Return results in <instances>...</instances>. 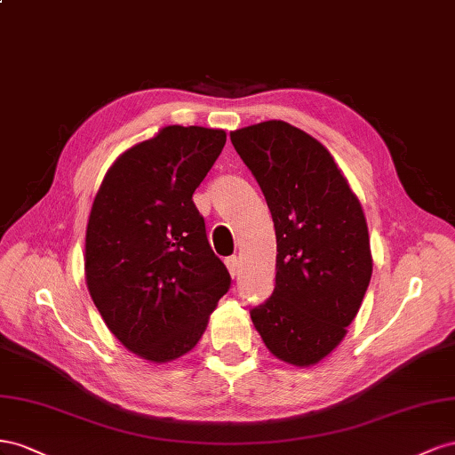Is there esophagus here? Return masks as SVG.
<instances>
[{
	"mask_svg": "<svg viewBox=\"0 0 455 455\" xmlns=\"http://www.w3.org/2000/svg\"><path fill=\"white\" fill-rule=\"evenodd\" d=\"M225 265H227V268H228V272H230V276L236 278V276H238V257H236V255L227 257V259H225Z\"/></svg>",
	"mask_w": 455,
	"mask_h": 455,
	"instance_id": "esophagus-1",
	"label": "esophagus"
}]
</instances>
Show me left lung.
I'll return each instance as SVG.
<instances>
[{
    "label": "left lung",
    "mask_w": 455,
    "mask_h": 455,
    "mask_svg": "<svg viewBox=\"0 0 455 455\" xmlns=\"http://www.w3.org/2000/svg\"><path fill=\"white\" fill-rule=\"evenodd\" d=\"M230 140L261 187L276 230V283L250 310L276 358L316 364L341 343L371 278L368 225L328 148L280 120Z\"/></svg>",
    "instance_id": "1"
}]
</instances>
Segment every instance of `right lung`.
Instances as JSON below:
<instances>
[{"mask_svg":"<svg viewBox=\"0 0 455 455\" xmlns=\"http://www.w3.org/2000/svg\"><path fill=\"white\" fill-rule=\"evenodd\" d=\"M223 129L167 125L107 172L85 232V282L108 330L137 356L172 362L196 347L230 275L192 194Z\"/></svg>","mask_w":455,"mask_h":455,"instance_id":"1","label":"right lung"}]
</instances>
